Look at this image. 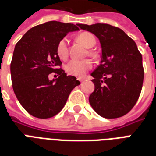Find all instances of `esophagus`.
<instances>
[{
	"label": "esophagus",
	"mask_w": 156,
	"mask_h": 156,
	"mask_svg": "<svg viewBox=\"0 0 156 156\" xmlns=\"http://www.w3.org/2000/svg\"><path fill=\"white\" fill-rule=\"evenodd\" d=\"M79 81H80L81 83H83V82L85 81V79H83V78H81V79H79Z\"/></svg>",
	"instance_id": "1"
}]
</instances>
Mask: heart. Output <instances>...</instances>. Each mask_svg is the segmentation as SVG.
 <instances>
[{"mask_svg": "<svg viewBox=\"0 0 156 156\" xmlns=\"http://www.w3.org/2000/svg\"><path fill=\"white\" fill-rule=\"evenodd\" d=\"M78 40L83 44L86 48L93 47L95 44V36L89 32H83L78 36ZM56 53L61 59L67 58L69 53L68 40L66 38H62L56 46ZM92 67V62L89 59L84 60H76L73 59L68 62L66 66V72L73 76H83L87 70Z\"/></svg>", "mask_w": 156, "mask_h": 156, "instance_id": "b5f03b06", "label": "heart"}]
</instances>
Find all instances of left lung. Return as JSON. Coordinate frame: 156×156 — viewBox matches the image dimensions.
<instances>
[{"mask_svg":"<svg viewBox=\"0 0 156 156\" xmlns=\"http://www.w3.org/2000/svg\"><path fill=\"white\" fill-rule=\"evenodd\" d=\"M77 25L94 34L102 48L101 62L90 74L95 90L89 97L90 104L104 118L126 115L138 101L144 78L143 57L135 42L109 24Z\"/></svg>","mask_w":156,"mask_h":156,"instance_id":"8db88e82","label":"left lung"}]
</instances>
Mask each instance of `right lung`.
I'll return each instance as SVG.
<instances>
[{"label": "right lung", "instance_id": "right-lung-1", "mask_svg": "<svg viewBox=\"0 0 156 156\" xmlns=\"http://www.w3.org/2000/svg\"><path fill=\"white\" fill-rule=\"evenodd\" d=\"M79 28L71 23L50 21L28 30L15 45L10 64L12 85L21 105L31 116L47 119L65 106L70 92L80 84L67 76L56 53L60 40ZM54 72L59 77L49 80Z\"/></svg>", "mask_w": 156, "mask_h": 156}]
</instances>
